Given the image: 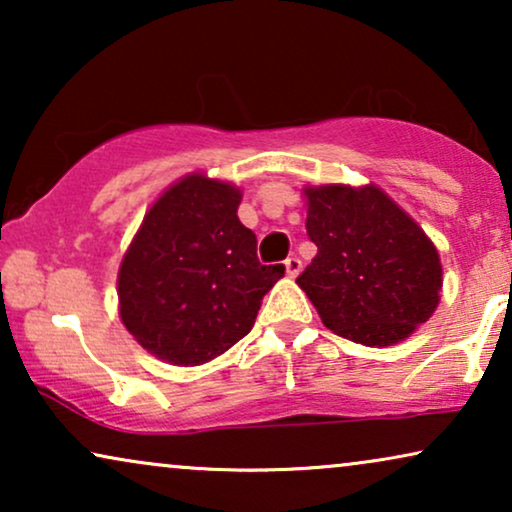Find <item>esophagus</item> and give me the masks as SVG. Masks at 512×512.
<instances>
[{"label": "esophagus", "mask_w": 512, "mask_h": 512, "mask_svg": "<svg viewBox=\"0 0 512 512\" xmlns=\"http://www.w3.org/2000/svg\"><path fill=\"white\" fill-rule=\"evenodd\" d=\"M284 265H286V275H289V277H296L298 272L303 270V263H300L298 256H289L284 261Z\"/></svg>", "instance_id": "34e87169"}]
</instances>
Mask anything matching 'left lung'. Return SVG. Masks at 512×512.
<instances>
[{"label":"left lung","instance_id":"1","mask_svg":"<svg viewBox=\"0 0 512 512\" xmlns=\"http://www.w3.org/2000/svg\"><path fill=\"white\" fill-rule=\"evenodd\" d=\"M305 195L317 256L296 282L324 326L366 347L408 338L440 300L433 242L377 186H319Z\"/></svg>","mask_w":512,"mask_h":512}]
</instances>
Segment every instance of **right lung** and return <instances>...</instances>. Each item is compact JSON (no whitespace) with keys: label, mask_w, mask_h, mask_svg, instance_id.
<instances>
[{"label":"right lung","mask_w":512,"mask_h":512,"mask_svg":"<svg viewBox=\"0 0 512 512\" xmlns=\"http://www.w3.org/2000/svg\"><path fill=\"white\" fill-rule=\"evenodd\" d=\"M235 186L191 174L144 216L118 272L121 319L174 366H200L242 340L284 265H263L237 219Z\"/></svg>","instance_id":"right-lung-1"}]
</instances>
